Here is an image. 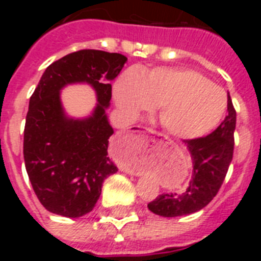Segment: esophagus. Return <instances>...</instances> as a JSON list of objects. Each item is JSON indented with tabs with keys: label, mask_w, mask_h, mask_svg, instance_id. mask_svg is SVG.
I'll return each mask as SVG.
<instances>
[{
	"label": "esophagus",
	"mask_w": 261,
	"mask_h": 261,
	"mask_svg": "<svg viewBox=\"0 0 261 261\" xmlns=\"http://www.w3.org/2000/svg\"><path fill=\"white\" fill-rule=\"evenodd\" d=\"M138 132H144V133H154L153 130H150V129H142V128H140L138 129ZM126 172H128V174H133L132 171H129V170H125Z\"/></svg>",
	"instance_id": "obj_1"
}]
</instances>
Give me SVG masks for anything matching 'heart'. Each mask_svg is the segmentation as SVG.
<instances>
[{"instance_id":"b5f03b06","label":"heart","mask_w":261,"mask_h":261,"mask_svg":"<svg viewBox=\"0 0 261 261\" xmlns=\"http://www.w3.org/2000/svg\"><path fill=\"white\" fill-rule=\"evenodd\" d=\"M114 99L129 119L158 106L159 125L179 140L213 130L227 107L225 91L199 71L166 66L124 71L114 85Z\"/></svg>"}]
</instances>
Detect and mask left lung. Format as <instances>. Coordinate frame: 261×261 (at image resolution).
<instances>
[{
  "label": "left lung",
  "mask_w": 261,
  "mask_h": 261,
  "mask_svg": "<svg viewBox=\"0 0 261 261\" xmlns=\"http://www.w3.org/2000/svg\"><path fill=\"white\" fill-rule=\"evenodd\" d=\"M237 112L227 95V116L206 137L187 140L193 162V175L183 193H162L147 204L149 211L162 217H179L199 212L213 200L227 174L234 151Z\"/></svg>",
  "instance_id": "1"
}]
</instances>
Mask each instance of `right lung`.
Wrapping results in <instances>:
<instances>
[{"label": "right lung", "mask_w": 261, "mask_h": 261, "mask_svg": "<svg viewBox=\"0 0 261 261\" xmlns=\"http://www.w3.org/2000/svg\"><path fill=\"white\" fill-rule=\"evenodd\" d=\"M126 60L96 49L69 53L45 69L30 98L23 156L35 195L50 213L69 218L90 213L103 181L117 171L107 151L114 129L106 110L111 81ZM74 83L90 84L97 95L93 112L82 119L68 117L61 103V90Z\"/></svg>", "instance_id": "1"}]
</instances>
